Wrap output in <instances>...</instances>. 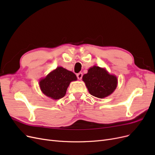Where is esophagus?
I'll use <instances>...</instances> for the list:
<instances>
[{"label":"esophagus","mask_w":155,"mask_h":155,"mask_svg":"<svg viewBox=\"0 0 155 155\" xmlns=\"http://www.w3.org/2000/svg\"><path fill=\"white\" fill-rule=\"evenodd\" d=\"M82 77H83L82 72H79V73L77 74V78H78V79H79V80L82 79Z\"/></svg>","instance_id":"esophagus-1"}]
</instances>
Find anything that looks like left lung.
<instances>
[{
    "label": "left lung",
    "instance_id": "left-lung-1",
    "mask_svg": "<svg viewBox=\"0 0 155 155\" xmlns=\"http://www.w3.org/2000/svg\"><path fill=\"white\" fill-rule=\"evenodd\" d=\"M89 93L98 98H104L114 91L118 80L114 75H110L105 68L94 66L89 68L88 73L83 75Z\"/></svg>",
    "mask_w": 155,
    "mask_h": 155
}]
</instances>
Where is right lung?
Segmentation results:
<instances>
[{"mask_svg":"<svg viewBox=\"0 0 155 155\" xmlns=\"http://www.w3.org/2000/svg\"><path fill=\"white\" fill-rule=\"evenodd\" d=\"M76 80L77 77L72 72L59 67L42 79L39 86L44 94L54 100H59L66 94L70 83Z\"/></svg>","mask_w":155,"mask_h":155,"instance_id":"obj_1","label":"right lung"}]
</instances>
